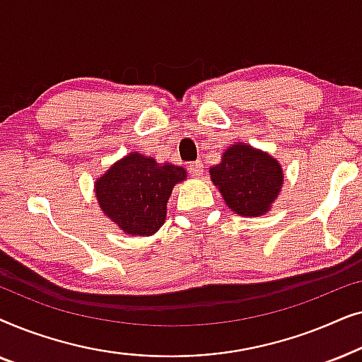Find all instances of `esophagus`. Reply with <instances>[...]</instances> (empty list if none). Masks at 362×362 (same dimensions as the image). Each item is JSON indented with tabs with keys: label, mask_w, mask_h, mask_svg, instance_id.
<instances>
[{
	"label": "esophagus",
	"mask_w": 362,
	"mask_h": 362,
	"mask_svg": "<svg viewBox=\"0 0 362 362\" xmlns=\"http://www.w3.org/2000/svg\"><path fill=\"white\" fill-rule=\"evenodd\" d=\"M187 171H189L192 177H199L202 176V171H204V165H202V161H192L187 166Z\"/></svg>",
	"instance_id": "esophagus-1"
}]
</instances>
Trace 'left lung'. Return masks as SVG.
<instances>
[{
    "mask_svg": "<svg viewBox=\"0 0 362 362\" xmlns=\"http://www.w3.org/2000/svg\"><path fill=\"white\" fill-rule=\"evenodd\" d=\"M209 175L229 209L244 217L264 216L284 186L280 163L245 143L227 148Z\"/></svg>",
    "mask_w": 362,
    "mask_h": 362,
    "instance_id": "8db88e82",
    "label": "left lung"
}]
</instances>
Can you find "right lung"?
<instances>
[{
	"label": "right lung",
	"mask_w": 362,
	"mask_h": 362,
	"mask_svg": "<svg viewBox=\"0 0 362 362\" xmlns=\"http://www.w3.org/2000/svg\"><path fill=\"white\" fill-rule=\"evenodd\" d=\"M186 170L156 163L133 151L108 168L95 181L98 206L118 229L130 235H151L165 224L166 202Z\"/></svg>",
	"instance_id": "1"
}]
</instances>
